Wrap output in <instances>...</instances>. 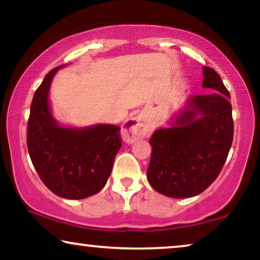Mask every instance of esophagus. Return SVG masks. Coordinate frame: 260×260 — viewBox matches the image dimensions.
<instances>
[{"label": "esophagus", "instance_id": "esophagus-1", "mask_svg": "<svg viewBox=\"0 0 260 260\" xmlns=\"http://www.w3.org/2000/svg\"><path fill=\"white\" fill-rule=\"evenodd\" d=\"M151 126L144 122L141 117H134L127 119L122 126V136L126 143H134L138 138L147 137L151 134Z\"/></svg>", "mask_w": 260, "mask_h": 260}]
</instances>
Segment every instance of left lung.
<instances>
[{"mask_svg": "<svg viewBox=\"0 0 260 260\" xmlns=\"http://www.w3.org/2000/svg\"><path fill=\"white\" fill-rule=\"evenodd\" d=\"M202 86L207 94L191 97L174 126L150 137L148 180L166 197L191 198L219 176L233 141L230 92L214 70L204 66Z\"/></svg>", "mask_w": 260, "mask_h": 260, "instance_id": "1", "label": "left lung"}]
</instances>
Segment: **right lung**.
Returning <instances> with one entry per match:
<instances>
[{
    "instance_id": "1",
    "label": "right lung",
    "mask_w": 260,
    "mask_h": 260,
    "mask_svg": "<svg viewBox=\"0 0 260 260\" xmlns=\"http://www.w3.org/2000/svg\"><path fill=\"white\" fill-rule=\"evenodd\" d=\"M46 74L30 104L27 148L42 182L58 197L79 200L106 184L122 147L120 127L98 124L84 129L60 126L53 118L48 92L60 67Z\"/></svg>"
}]
</instances>
